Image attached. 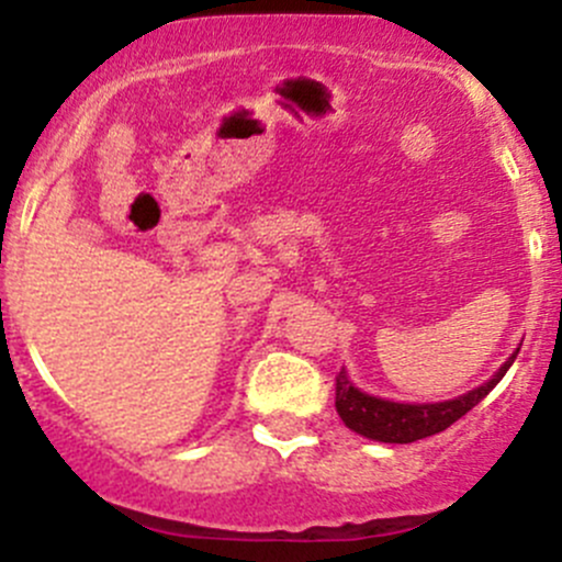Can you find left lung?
Wrapping results in <instances>:
<instances>
[{"mask_svg": "<svg viewBox=\"0 0 562 562\" xmlns=\"http://www.w3.org/2000/svg\"><path fill=\"white\" fill-rule=\"evenodd\" d=\"M517 353H514L512 359L484 383V386L468 391V394L457 396V400L427 402V405H407V402H391L381 400V396L364 394V391L356 389L353 383H350L345 370H339L334 407H337L345 427L364 435V438L381 440V443H416V440L429 438V435L443 432V429H449L451 424L459 422L464 413L473 411V407L501 383V378L506 375L508 367L514 364Z\"/></svg>", "mask_w": 562, "mask_h": 562, "instance_id": "1", "label": "left lung"}]
</instances>
